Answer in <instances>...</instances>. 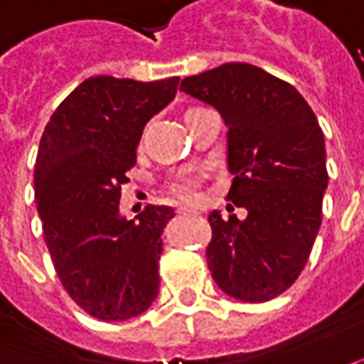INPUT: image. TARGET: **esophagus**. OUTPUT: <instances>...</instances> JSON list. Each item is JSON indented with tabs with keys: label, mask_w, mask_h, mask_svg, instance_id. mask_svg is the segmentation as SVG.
<instances>
[{
	"label": "esophagus",
	"mask_w": 364,
	"mask_h": 364,
	"mask_svg": "<svg viewBox=\"0 0 364 364\" xmlns=\"http://www.w3.org/2000/svg\"><path fill=\"white\" fill-rule=\"evenodd\" d=\"M177 213H179V215H191L193 211H189V209H185V207H179V209H177Z\"/></svg>",
	"instance_id": "obj_1"
}]
</instances>
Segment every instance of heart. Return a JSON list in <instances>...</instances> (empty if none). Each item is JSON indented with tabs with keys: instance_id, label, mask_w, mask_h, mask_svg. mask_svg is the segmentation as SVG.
Listing matches in <instances>:
<instances>
[{
	"instance_id": "heart-1",
	"label": "heart",
	"mask_w": 364,
	"mask_h": 364,
	"mask_svg": "<svg viewBox=\"0 0 364 364\" xmlns=\"http://www.w3.org/2000/svg\"><path fill=\"white\" fill-rule=\"evenodd\" d=\"M169 191L179 197L183 201H195L199 195V175L191 171H185L177 175L171 183H169Z\"/></svg>"
}]
</instances>
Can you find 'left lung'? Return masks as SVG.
Listing matches in <instances>:
<instances>
[{
  "mask_svg": "<svg viewBox=\"0 0 364 364\" xmlns=\"http://www.w3.org/2000/svg\"><path fill=\"white\" fill-rule=\"evenodd\" d=\"M227 125V199L239 221L209 215L207 265L219 289L245 303L275 299L305 269L323 219L328 185L325 135L303 95L249 63H225L181 81Z\"/></svg>",
  "mask_w": 364,
  "mask_h": 364,
  "instance_id": "1",
  "label": "left lung"
}]
</instances>
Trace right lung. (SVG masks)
<instances>
[{
  "instance_id": "1",
  "label": "right lung",
  "mask_w": 364,
  "mask_h": 364,
  "mask_svg": "<svg viewBox=\"0 0 364 364\" xmlns=\"http://www.w3.org/2000/svg\"><path fill=\"white\" fill-rule=\"evenodd\" d=\"M179 77L85 79L46 125L36 161V203L59 281L85 313L127 321L159 291L161 235L171 207L119 213L121 185L137 161L147 121L175 97Z\"/></svg>"
}]
</instances>
